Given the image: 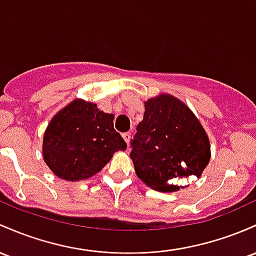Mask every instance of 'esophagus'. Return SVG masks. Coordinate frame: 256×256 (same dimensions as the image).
Returning <instances> with one entry per match:
<instances>
[{"instance_id": "1", "label": "esophagus", "mask_w": 256, "mask_h": 256, "mask_svg": "<svg viewBox=\"0 0 256 256\" xmlns=\"http://www.w3.org/2000/svg\"><path fill=\"white\" fill-rule=\"evenodd\" d=\"M122 138L125 140V142L128 143V144H130V141H131V134H128V132L122 134Z\"/></svg>"}]
</instances>
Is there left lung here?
<instances>
[{"mask_svg":"<svg viewBox=\"0 0 256 256\" xmlns=\"http://www.w3.org/2000/svg\"><path fill=\"white\" fill-rule=\"evenodd\" d=\"M131 147L137 178L158 192H176L184 188L176 184L181 178H199L212 156L209 137L198 118L170 94L146 100Z\"/></svg>","mask_w":256,"mask_h":256,"instance_id":"1","label":"left lung"}]
</instances>
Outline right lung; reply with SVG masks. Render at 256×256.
Masks as SVG:
<instances>
[{
    "label": "right lung",
    "mask_w": 256,
    "mask_h": 256,
    "mask_svg": "<svg viewBox=\"0 0 256 256\" xmlns=\"http://www.w3.org/2000/svg\"><path fill=\"white\" fill-rule=\"evenodd\" d=\"M114 115L96 103L76 98L50 119L44 134L42 154L50 170L66 181L96 175L126 143L114 130Z\"/></svg>",
    "instance_id": "obj_1"
}]
</instances>
